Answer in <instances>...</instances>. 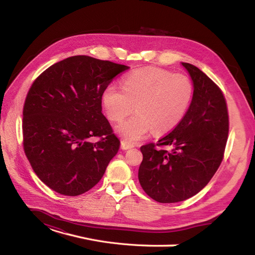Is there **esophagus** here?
I'll list each match as a JSON object with an SVG mask.
<instances>
[{
    "label": "esophagus",
    "instance_id": "1",
    "mask_svg": "<svg viewBox=\"0 0 255 255\" xmlns=\"http://www.w3.org/2000/svg\"><path fill=\"white\" fill-rule=\"evenodd\" d=\"M133 146H134V145H133L132 143H129V142H128V141H125V140L121 141V149H122V150L132 149Z\"/></svg>",
    "mask_w": 255,
    "mask_h": 255
}]
</instances>
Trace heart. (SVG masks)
<instances>
[{"mask_svg":"<svg viewBox=\"0 0 255 255\" xmlns=\"http://www.w3.org/2000/svg\"><path fill=\"white\" fill-rule=\"evenodd\" d=\"M122 90L109 85L102 94L107 118L120 121L133 111L136 114L116 127L123 139L140 140L153 129L156 134L170 132L180 125L194 97L188 76L158 68H142L122 80Z\"/></svg>","mask_w":255,"mask_h":255,"instance_id":"obj_1","label":"heart"}]
</instances>
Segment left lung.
Returning a JSON list of instances; mask_svg holds the SVG:
<instances>
[{"label": "left lung", "instance_id": "8db88e82", "mask_svg": "<svg viewBox=\"0 0 255 255\" xmlns=\"http://www.w3.org/2000/svg\"><path fill=\"white\" fill-rule=\"evenodd\" d=\"M194 85L191 104L171 133L157 146L142 145L138 180L150 198L159 203L184 201L203 189L220 166L229 134V115L221 90L194 65L182 63Z\"/></svg>", "mask_w": 255, "mask_h": 255}]
</instances>
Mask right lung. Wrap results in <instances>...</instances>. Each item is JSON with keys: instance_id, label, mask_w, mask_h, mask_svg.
<instances>
[{"instance_id": "add662e5", "label": "right lung", "mask_w": 255, "mask_h": 255, "mask_svg": "<svg viewBox=\"0 0 255 255\" xmlns=\"http://www.w3.org/2000/svg\"><path fill=\"white\" fill-rule=\"evenodd\" d=\"M129 67L86 55L43 71L23 107V146L37 176L60 195L75 197L99 183L120 140L102 114V94ZM92 136L102 138L92 143Z\"/></svg>"}]
</instances>
